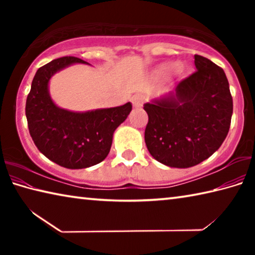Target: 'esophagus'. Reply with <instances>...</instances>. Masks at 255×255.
Here are the masks:
<instances>
[{"instance_id": "obj_1", "label": "esophagus", "mask_w": 255, "mask_h": 255, "mask_svg": "<svg viewBox=\"0 0 255 255\" xmlns=\"http://www.w3.org/2000/svg\"><path fill=\"white\" fill-rule=\"evenodd\" d=\"M131 102H132L133 107L139 108L141 105H143L144 97L141 96V94H135V96L131 97Z\"/></svg>"}]
</instances>
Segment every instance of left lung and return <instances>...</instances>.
<instances>
[{
  "label": "left lung",
  "instance_id": "left-lung-1",
  "mask_svg": "<svg viewBox=\"0 0 255 255\" xmlns=\"http://www.w3.org/2000/svg\"><path fill=\"white\" fill-rule=\"evenodd\" d=\"M196 72L174 91L144 105L145 143L150 155L170 167H191L217 150L230 130L233 99L225 72L195 55Z\"/></svg>",
  "mask_w": 255,
  "mask_h": 255
}]
</instances>
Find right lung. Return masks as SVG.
<instances>
[{
  "label": "right lung",
  "mask_w": 255,
  "mask_h": 255,
  "mask_svg": "<svg viewBox=\"0 0 255 255\" xmlns=\"http://www.w3.org/2000/svg\"><path fill=\"white\" fill-rule=\"evenodd\" d=\"M75 63L89 64L66 56L37 71L25 102V116L30 136L47 158L66 169H85L108 156L114 132L130 114L131 103L86 112H73L56 106L49 94V80L55 73Z\"/></svg>",
  "instance_id": "right-lung-1"
}]
</instances>
